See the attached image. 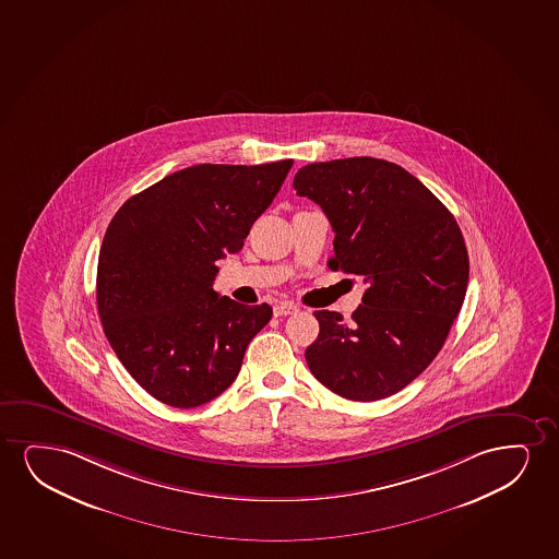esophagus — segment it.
<instances>
[{
	"label": "esophagus",
	"instance_id": "34e87169",
	"mask_svg": "<svg viewBox=\"0 0 559 559\" xmlns=\"http://www.w3.org/2000/svg\"><path fill=\"white\" fill-rule=\"evenodd\" d=\"M273 312H275V317H288V314L298 312V307L288 304V301H281V304H276L275 307H273Z\"/></svg>",
	"mask_w": 559,
	"mask_h": 559
}]
</instances>
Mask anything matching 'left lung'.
I'll list each match as a JSON object with an SVG mask.
<instances>
[{
  "mask_svg": "<svg viewBox=\"0 0 559 559\" xmlns=\"http://www.w3.org/2000/svg\"><path fill=\"white\" fill-rule=\"evenodd\" d=\"M294 189L332 224L330 269L368 284L348 324L340 312H314L320 332L305 350L307 366L343 399L392 396L427 370L463 307V233L430 189L389 160L311 163Z\"/></svg>",
  "mask_w": 559,
  "mask_h": 559,
  "instance_id": "left-lung-1",
  "label": "left lung"
}]
</instances>
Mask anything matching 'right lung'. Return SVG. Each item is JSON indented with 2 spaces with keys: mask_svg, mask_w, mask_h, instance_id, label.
I'll use <instances>...</instances> for the list:
<instances>
[{
  "mask_svg": "<svg viewBox=\"0 0 559 559\" xmlns=\"http://www.w3.org/2000/svg\"><path fill=\"white\" fill-rule=\"evenodd\" d=\"M292 165L183 168L131 197L109 222L98 314L117 358L153 399L203 406L239 376L273 309L219 298L216 261L239 252Z\"/></svg>",
  "mask_w": 559,
  "mask_h": 559,
  "instance_id": "add662e5",
  "label": "right lung"
}]
</instances>
